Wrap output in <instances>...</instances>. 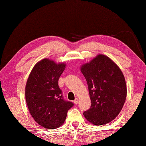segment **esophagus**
<instances>
[{"mask_svg":"<svg viewBox=\"0 0 146 146\" xmlns=\"http://www.w3.org/2000/svg\"><path fill=\"white\" fill-rule=\"evenodd\" d=\"M78 101H79V100H78V98H75V100H74V103H75V104H78Z\"/></svg>","mask_w":146,"mask_h":146,"instance_id":"esophagus-1","label":"esophagus"}]
</instances>
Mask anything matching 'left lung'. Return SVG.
I'll return each mask as SVG.
<instances>
[{"label":"left lung","mask_w":146,"mask_h":146,"mask_svg":"<svg viewBox=\"0 0 146 146\" xmlns=\"http://www.w3.org/2000/svg\"><path fill=\"white\" fill-rule=\"evenodd\" d=\"M89 88L91 108L84 112L89 123L100 126L113 120L126 101L125 78L119 66L107 55L98 54L80 66Z\"/></svg>","instance_id":"8db88e82"}]
</instances>
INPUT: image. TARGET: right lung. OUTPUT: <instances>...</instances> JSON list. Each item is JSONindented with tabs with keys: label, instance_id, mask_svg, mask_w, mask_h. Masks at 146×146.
<instances>
[{
	"label": "right lung",
	"instance_id": "add662e5",
	"mask_svg": "<svg viewBox=\"0 0 146 146\" xmlns=\"http://www.w3.org/2000/svg\"><path fill=\"white\" fill-rule=\"evenodd\" d=\"M64 62L57 63L44 58L36 63L25 86V100L29 112L37 123L47 129H56L64 123L73 103L63 99L58 86L66 68Z\"/></svg>",
	"mask_w": 146,
	"mask_h": 146
}]
</instances>
